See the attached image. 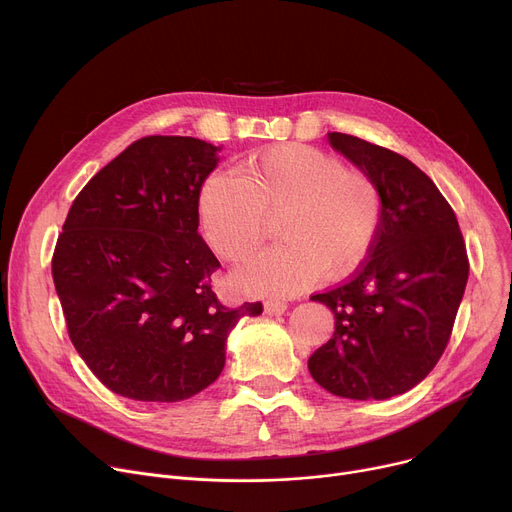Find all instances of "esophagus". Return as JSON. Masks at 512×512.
Wrapping results in <instances>:
<instances>
[{"label":"esophagus","instance_id":"esophagus-1","mask_svg":"<svg viewBox=\"0 0 512 512\" xmlns=\"http://www.w3.org/2000/svg\"><path fill=\"white\" fill-rule=\"evenodd\" d=\"M286 303L284 301H280V299H267L265 303H263V311L267 313V315H282L284 311H286Z\"/></svg>","mask_w":512,"mask_h":512}]
</instances>
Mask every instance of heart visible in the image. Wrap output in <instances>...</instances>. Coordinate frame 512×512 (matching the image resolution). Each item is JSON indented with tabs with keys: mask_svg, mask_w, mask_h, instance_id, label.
I'll list each match as a JSON object with an SVG mask.
<instances>
[{
	"mask_svg": "<svg viewBox=\"0 0 512 512\" xmlns=\"http://www.w3.org/2000/svg\"><path fill=\"white\" fill-rule=\"evenodd\" d=\"M274 215L280 242L253 257L238 280L255 292L294 294L321 274L336 280L365 261L380 230L382 195L363 170L299 143L257 151L234 174L213 172L201 184L203 234L226 261L247 259Z\"/></svg>",
	"mask_w": 512,
	"mask_h": 512,
	"instance_id": "b5f03b06",
	"label": "heart"
}]
</instances>
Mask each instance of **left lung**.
<instances>
[{"mask_svg": "<svg viewBox=\"0 0 512 512\" xmlns=\"http://www.w3.org/2000/svg\"><path fill=\"white\" fill-rule=\"evenodd\" d=\"M328 139L378 184L382 222L355 274L311 297L334 313L336 330L309 371L336 396L384 400L440 361L469 278L467 247L450 203L413 161L353 134Z\"/></svg>", "mask_w": 512, "mask_h": 512, "instance_id": "8db88e82", "label": "left lung"}]
</instances>
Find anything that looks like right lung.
<instances>
[{
	"label": "right lung",
	"instance_id": "obj_1",
	"mask_svg": "<svg viewBox=\"0 0 512 512\" xmlns=\"http://www.w3.org/2000/svg\"><path fill=\"white\" fill-rule=\"evenodd\" d=\"M218 147L143 137L74 199L51 257L68 336L97 380L145 402L191 398L224 369V344L261 303L224 305L199 228V191Z\"/></svg>",
	"mask_w": 512,
	"mask_h": 512
}]
</instances>
